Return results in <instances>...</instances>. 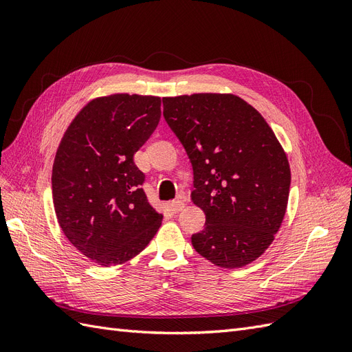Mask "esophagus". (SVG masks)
<instances>
[{"label": "esophagus", "mask_w": 352, "mask_h": 352, "mask_svg": "<svg viewBox=\"0 0 352 352\" xmlns=\"http://www.w3.org/2000/svg\"><path fill=\"white\" fill-rule=\"evenodd\" d=\"M184 208H185V201L182 199H175L172 201V204H170V210L173 212H180Z\"/></svg>", "instance_id": "obj_1"}]
</instances>
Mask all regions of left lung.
<instances>
[{"mask_svg":"<svg viewBox=\"0 0 352 352\" xmlns=\"http://www.w3.org/2000/svg\"><path fill=\"white\" fill-rule=\"evenodd\" d=\"M163 116L194 170L192 201L206 226L192 235L202 257L236 269L257 260L278 233L291 168L263 116L232 94L163 100Z\"/></svg>","mask_w":352,"mask_h":352,"instance_id":"1","label":"left lung"}]
</instances>
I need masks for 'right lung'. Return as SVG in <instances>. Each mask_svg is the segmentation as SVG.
Listing matches in <instances>:
<instances>
[{
	"label": "right lung",
	"mask_w": 352,
	"mask_h": 352,
	"mask_svg": "<svg viewBox=\"0 0 352 352\" xmlns=\"http://www.w3.org/2000/svg\"><path fill=\"white\" fill-rule=\"evenodd\" d=\"M162 98L116 94L85 105L60 142L52 201L73 247L104 267L140 254L163 216L144 192L135 153L155 131Z\"/></svg>",
	"instance_id": "right-lung-1"
}]
</instances>
